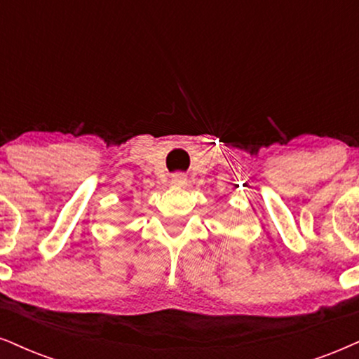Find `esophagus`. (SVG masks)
I'll return each mask as SVG.
<instances>
[{
    "instance_id": "34e87169",
    "label": "esophagus",
    "mask_w": 359,
    "mask_h": 359,
    "mask_svg": "<svg viewBox=\"0 0 359 359\" xmlns=\"http://www.w3.org/2000/svg\"><path fill=\"white\" fill-rule=\"evenodd\" d=\"M171 184L172 187H184V184H187V175H183V172H175V175L171 176Z\"/></svg>"
}]
</instances>
